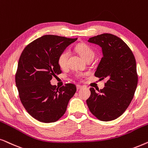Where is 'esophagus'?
<instances>
[{"instance_id":"34e87169","label":"esophagus","mask_w":148,"mask_h":148,"mask_svg":"<svg viewBox=\"0 0 148 148\" xmlns=\"http://www.w3.org/2000/svg\"><path fill=\"white\" fill-rule=\"evenodd\" d=\"M82 88V86L81 85H79V84H77V85H76V88H77V90H79Z\"/></svg>"}]
</instances>
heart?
<instances>
[{"instance_id": "heart-1", "label": "heart", "mask_w": 148, "mask_h": 148, "mask_svg": "<svg viewBox=\"0 0 148 148\" xmlns=\"http://www.w3.org/2000/svg\"><path fill=\"white\" fill-rule=\"evenodd\" d=\"M76 50L84 60L90 56L94 57L95 56L94 51H92V49L90 48V47H88V45H86L85 44L78 45L76 47ZM69 56H70V52H69L68 50L64 51L63 52L61 53L60 56H59L58 62L59 66H60L61 68H64L67 66V65H68ZM78 76H80V74H78Z\"/></svg>"}]
</instances>
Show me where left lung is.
I'll list each match as a JSON object with an SVG mask.
<instances>
[{
  "label": "left lung",
  "instance_id": "obj_1",
  "mask_svg": "<svg viewBox=\"0 0 148 148\" xmlns=\"http://www.w3.org/2000/svg\"><path fill=\"white\" fill-rule=\"evenodd\" d=\"M88 42L101 48L103 56L95 76L108 81L99 92L90 88V96L86 103L90 112L100 121L115 120L129 107L137 88L138 76L135 57L127 45L115 35H97Z\"/></svg>",
  "mask_w": 148,
  "mask_h": 148
}]
</instances>
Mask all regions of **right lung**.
Here are the masks:
<instances>
[{
  "mask_svg": "<svg viewBox=\"0 0 148 148\" xmlns=\"http://www.w3.org/2000/svg\"><path fill=\"white\" fill-rule=\"evenodd\" d=\"M76 40L45 35L29 43L21 53L15 83L23 107L38 121L49 123L58 121L75 94L74 84L59 88L52 85L51 80L62 73L59 56Z\"/></svg>",
  "mask_w": 148,
  "mask_h": 148,
  "instance_id": "right-lung-1",
  "label": "right lung"
}]
</instances>
